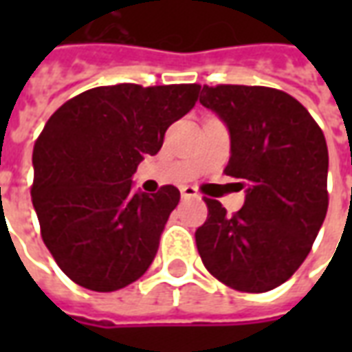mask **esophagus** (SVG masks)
<instances>
[{"instance_id": "obj_1", "label": "esophagus", "mask_w": 352, "mask_h": 352, "mask_svg": "<svg viewBox=\"0 0 352 352\" xmlns=\"http://www.w3.org/2000/svg\"><path fill=\"white\" fill-rule=\"evenodd\" d=\"M181 196L183 198H194V196H198V192H196V188H192V186H183L181 188Z\"/></svg>"}]
</instances>
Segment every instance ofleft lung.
Segmentation results:
<instances>
[{"label": "left lung", "instance_id": "obj_1", "mask_svg": "<svg viewBox=\"0 0 352 352\" xmlns=\"http://www.w3.org/2000/svg\"><path fill=\"white\" fill-rule=\"evenodd\" d=\"M199 103L226 124L232 156L224 171L245 188L243 207L232 217L206 198L199 256L226 287L267 292L294 275L324 222V133L300 101L275 88L204 87Z\"/></svg>", "mask_w": 352, "mask_h": 352}]
</instances>
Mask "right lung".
<instances>
[{
	"label": "right lung",
	"instance_id": "add662e5",
	"mask_svg": "<svg viewBox=\"0 0 352 352\" xmlns=\"http://www.w3.org/2000/svg\"><path fill=\"white\" fill-rule=\"evenodd\" d=\"M199 85L98 87L65 101L34 146L32 201L43 241L80 287L113 292L153 264L181 192L148 196L131 177L158 153L171 124L198 101Z\"/></svg>",
	"mask_w": 352,
	"mask_h": 352
}]
</instances>
